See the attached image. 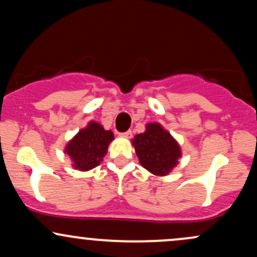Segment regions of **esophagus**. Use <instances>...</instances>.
<instances>
[{
    "instance_id": "34e87169",
    "label": "esophagus",
    "mask_w": 257,
    "mask_h": 257,
    "mask_svg": "<svg viewBox=\"0 0 257 257\" xmlns=\"http://www.w3.org/2000/svg\"><path fill=\"white\" fill-rule=\"evenodd\" d=\"M119 135L123 138H132L133 133H132V131H126L124 133H119Z\"/></svg>"
}]
</instances>
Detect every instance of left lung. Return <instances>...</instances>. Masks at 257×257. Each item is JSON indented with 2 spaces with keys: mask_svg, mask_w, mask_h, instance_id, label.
Instances as JSON below:
<instances>
[{
  "mask_svg": "<svg viewBox=\"0 0 257 257\" xmlns=\"http://www.w3.org/2000/svg\"><path fill=\"white\" fill-rule=\"evenodd\" d=\"M133 145L141 166L155 175H168L181 157L179 144L159 123H149L145 133L135 135Z\"/></svg>",
  "mask_w": 257,
  "mask_h": 257,
  "instance_id": "8db88e82",
  "label": "left lung"
}]
</instances>
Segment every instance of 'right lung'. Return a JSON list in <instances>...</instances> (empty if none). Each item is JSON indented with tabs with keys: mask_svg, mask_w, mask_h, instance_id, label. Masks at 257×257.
Masks as SVG:
<instances>
[{
	"mask_svg": "<svg viewBox=\"0 0 257 257\" xmlns=\"http://www.w3.org/2000/svg\"><path fill=\"white\" fill-rule=\"evenodd\" d=\"M113 138L111 131H105L96 122H89L67 144L65 153L71 158L75 169L87 172L99 166Z\"/></svg>",
	"mask_w": 257,
	"mask_h": 257,
	"instance_id": "1",
	"label": "right lung"
}]
</instances>
